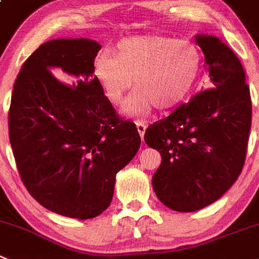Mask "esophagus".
<instances>
[{"label":"esophagus","instance_id":"esophagus-1","mask_svg":"<svg viewBox=\"0 0 259 259\" xmlns=\"http://www.w3.org/2000/svg\"><path fill=\"white\" fill-rule=\"evenodd\" d=\"M136 127H137V131H139L140 136H141V139H144V135H145V132H146V128H147L146 122H142V120H137Z\"/></svg>","mask_w":259,"mask_h":259}]
</instances>
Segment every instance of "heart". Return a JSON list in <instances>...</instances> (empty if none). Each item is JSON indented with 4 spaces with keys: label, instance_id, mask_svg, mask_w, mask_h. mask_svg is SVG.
Here are the masks:
<instances>
[{
    "label": "heart",
    "instance_id": "obj_1",
    "mask_svg": "<svg viewBox=\"0 0 259 259\" xmlns=\"http://www.w3.org/2000/svg\"><path fill=\"white\" fill-rule=\"evenodd\" d=\"M202 68V53L189 39L161 34L123 38L115 44L114 54L100 52L93 73L103 94L112 104H120L132 88L124 112L145 115L156 105L171 109L186 102L196 86Z\"/></svg>",
    "mask_w": 259,
    "mask_h": 259
}]
</instances>
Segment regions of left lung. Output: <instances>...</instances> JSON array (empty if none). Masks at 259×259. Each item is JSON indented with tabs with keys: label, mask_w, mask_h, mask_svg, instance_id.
Here are the masks:
<instances>
[{
	"label": "left lung",
	"mask_w": 259,
	"mask_h": 259,
	"mask_svg": "<svg viewBox=\"0 0 259 259\" xmlns=\"http://www.w3.org/2000/svg\"><path fill=\"white\" fill-rule=\"evenodd\" d=\"M194 40L205 56L210 88L150 125L145 142L161 155L152 177L157 198L178 212L218 201L242 173L252 124L245 72L235 53L213 35Z\"/></svg>",
	"instance_id": "obj_1"
}]
</instances>
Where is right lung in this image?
I'll list each match as a JSON object with an SVG mask.
<instances>
[{
  "mask_svg": "<svg viewBox=\"0 0 259 259\" xmlns=\"http://www.w3.org/2000/svg\"><path fill=\"white\" fill-rule=\"evenodd\" d=\"M100 48L86 38L41 44L21 66L9 112L28 192L47 210L78 220L109 207L115 176L141 144L136 124L118 118L95 80Z\"/></svg>",
  "mask_w": 259,
  "mask_h": 259,
  "instance_id": "1",
  "label": "right lung"
}]
</instances>
